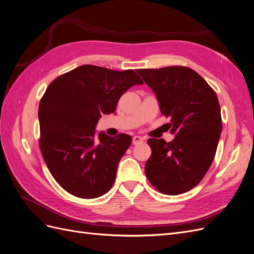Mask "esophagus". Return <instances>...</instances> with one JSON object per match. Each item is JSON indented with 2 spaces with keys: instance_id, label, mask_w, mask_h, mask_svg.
<instances>
[{
  "instance_id": "obj_1",
  "label": "esophagus",
  "mask_w": 254,
  "mask_h": 254,
  "mask_svg": "<svg viewBox=\"0 0 254 254\" xmlns=\"http://www.w3.org/2000/svg\"><path fill=\"white\" fill-rule=\"evenodd\" d=\"M142 141H143V138L140 137V136H134V137H133V140H132V142H133L134 145L141 143Z\"/></svg>"
}]
</instances>
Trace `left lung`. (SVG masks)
I'll return each instance as SVG.
<instances>
[{"mask_svg": "<svg viewBox=\"0 0 254 254\" xmlns=\"http://www.w3.org/2000/svg\"><path fill=\"white\" fill-rule=\"evenodd\" d=\"M156 95L162 115L170 118L166 142L150 138L152 155L145 175L155 189L177 195L197 186L214 159L223 124L217 96L195 70L186 66L137 69Z\"/></svg>", "mask_w": 254, "mask_h": 254, "instance_id": "left-lung-1", "label": "left lung"}]
</instances>
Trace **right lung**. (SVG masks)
<instances>
[{
	"label": "right lung",
	"instance_id": "add662e5",
	"mask_svg": "<svg viewBox=\"0 0 254 254\" xmlns=\"http://www.w3.org/2000/svg\"><path fill=\"white\" fill-rule=\"evenodd\" d=\"M143 84L132 69L81 65L56 78L39 105L40 149L52 175L65 191L96 198L116 179L118 163L132 137H111L95 128L102 114L115 113L129 87Z\"/></svg>",
	"mask_w": 254,
	"mask_h": 254
}]
</instances>
